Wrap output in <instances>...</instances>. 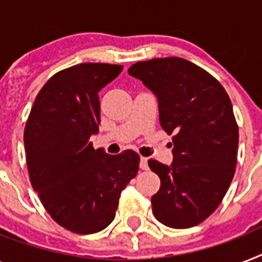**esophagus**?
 <instances>
[{
    "label": "esophagus",
    "mask_w": 262,
    "mask_h": 262,
    "mask_svg": "<svg viewBox=\"0 0 262 262\" xmlns=\"http://www.w3.org/2000/svg\"><path fill=\"white\" fill-rule=\"evenodd\" d=\"M140 167H141V170H148L147 158H144V156H141V158H140Z\"/></svg>",
    "instance_id": "obj_1"
}]
</instances>
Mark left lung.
Wrapping results in <instances>:
<instances>
[{
    "mask_svg": "<svg viewBox=\"0 0 262 262\" xmlns=\"http://www.w3.org/2000/svg\"><path fill=\"white\" fill-rule=\"evenodd\" d=\"M159 104V121L172 137L170 166L148 160L160 178L152 212L160 223L189 228L204 222L227 193L236 166L238 126L231 100L208 72L178 57L129 68Z\"/></svg>",
    "mask_w": 262,
    "mask_h": 262,
    "instance_id": "left-lung-1",
    "label": "left lung"
}]
</instances>
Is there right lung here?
I'll list each match as a JSON object with an SVG mask.
<instances>
[{
    "instance_id": "add662e5",
    "label": "right lung",
    "mask_w": 262,
    "mask_h": 262,
    "mask_svg": "<svg viewBox=\"0 0 262 262\" xmlns=\"http://www.w3.org/2000/svg\"><path fill=\"white\" fill-rule=\"evenodd\" d=\"M122 68L80 63L55 73L39 91L24 129L32 187L51 217L76 234L106 228L139 171L135 151L108 155L90 141L99 133V92Z\"/></svg>"
}]
</instances>
